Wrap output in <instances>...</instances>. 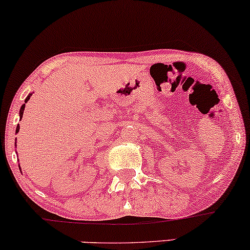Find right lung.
<instances>
[{
	"mask_svg": "<svg viewBox=\"0 0 250 250\" xmlns=\"http://www.w3.org/2000/svg\"><path fill=\"white\" fill-rule=\"evenodd\" d=\"M30 95H31V94H29V95L27 96V99H25V101H24V102H28V100L30 99ZM24 107H25V103H24V104H22L21 109H20V119H22V116H23ZM19 130H20V125H17V127H16V133H19Z\"/></svg>",
	"mask_w": 250,
	"mask_h": 250,
	"instance_id": "obj_1",
	"label": "right lung"
}]
</instances>
